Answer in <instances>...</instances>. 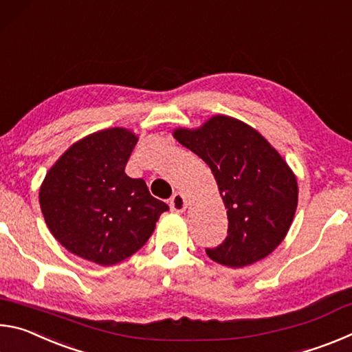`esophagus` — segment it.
I'll return each mask as SVG.
<instances>
[{"mask_svg":"<svg viewBox=\"0 0 352 352\" xmlns=\"http://www.w3.org/2000/svg\"><path fill=\"white\" fill-rule=\"evenodd\" d=\"M169 205H170V210L174 212H183L186 210V199H184L182 194H175L174 197L170 199Z\"/></svg>","mask_w":352,"mask_h":352,"instance_id":"obj_1","label":"esophagus"}]
</instances>
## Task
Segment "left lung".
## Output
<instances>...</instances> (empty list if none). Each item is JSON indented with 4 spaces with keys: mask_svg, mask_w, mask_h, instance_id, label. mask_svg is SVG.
Returning a JSON list of instances; mask_svg holds the SVG:
<instances>
[{
    "mask_svg": "<svg viewBox=\"0 0 352 352\" xmlns=\"http://www.w3.org/2000/svg\"><path fill=\"white\" fill-rule=\"evenodd\" d=\"M174 138L210 166L226 208L228 234L206 254L233 269L269 256L284 241L298 205L296 177L276 148L248 124L223 115L199 129H175Z\"/></svg>",
    "mask_w": 352,
    "mask_h": 352,
    "instance_id": "1",
    "label": "left lung"
}]
</instances>
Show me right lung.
<instances>
[{"mask_svg":"<svg viewBox=\"0 0 352 352\" xmlns=\"http://www.w3.org/2000/svg\"><path fill=\"white\" fill-rule=\"evenodd\" d=\"M138 136L113 127L74 142L47 170L38 200L52 236L79 258L109 267L138 252L169 206L126 164Z\"/></svg>","mask_w":352,"mask_h":352,"instance_id":"add662e5","label":"right lung"}]
</instances>
